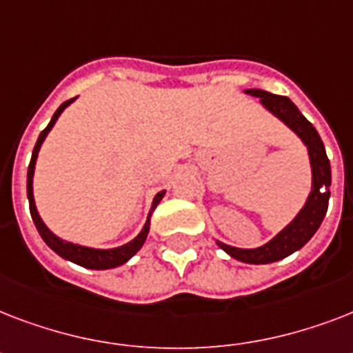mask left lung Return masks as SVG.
<instances>
[{
    "mask_svg": "<svg viewBox=\"0 0 353 353\" xmlns=\"http://www.w3.org/2000/svg\"><path fill=\"white\" fill-rule=\"evenodd\" d=\"M245 93L258 97L269 112L276 115L280 121H284L304 141V144L307 146L310 161H312L313 188L310 192V198H307L304 209L299 212V216L285 227L284 231L279 232L273 240L268 241L265 245L258 247V249H238V247L225 245V243L218 241V245L227 254H231L232 258L240 260V262L271 263L290 256L291 252L299 251L317 232L324 216H326V210H328L332 170H330L328 155H326V150H324V144L319 137L317 130L299 112V108L288 97L273 95V93L263 90H247Z\"/></svg>",
    "mask_w": 353,
    "mask_h": 353,
    "instance_id": "left-lung-1",
    "label": "left lung"
}]
</instances>
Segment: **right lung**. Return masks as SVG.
I'll return each mask as SVG.
<instances>
[{
	"label": "right lung",
	"mask_w": 353,
	"mask_h": 353,
	"mask_svg": "<svg viewBox=\"0 0 353 353\" xmlns=\"http://www.w3.org/2000/svg\"><path fill=\"white\" fill-rule=\"evenodd\" d=\"M73 101L74 99H69V101L63 102L62 106L58 108L57 112H54L51 122H49L46 130L40 133V137H38V141H36V144H34V150H32V157H30L29 170H27V198H29L30 218H32V221H34L36 229H38L40 236L43 238V241H46L47 245L51 247L52 251L57 252V254H60V256L65 258V260H69V262L79 263V265H82V268L112 269V268H117V265H122L124 262H128V260H130V258H132L133 254H135V252H137L139 249L143 247L144 240H146V236H148V231H150V216H148V220H146V223H144L141 234H139L137 238H133V240L130 241V243H126V245L115 247V249H91V247L74 245V243H71V241H63L52 234V232L46 227V223L41 221L40 216H38V210H36V205H34V198H32V174H34L36 157H38V152H40L41 143H43V139L47 137V133L51 132V128L54 126V122H57V119L60 117V113H62L63 110H65V108H68ZM163 196H165V190L155 196L154 205H152V210L157 207V203H159L161 199H163ZM150 214H152V212H150Z\"/></svg>",
	"instance_id": "add662e5"
}]
</instances>
